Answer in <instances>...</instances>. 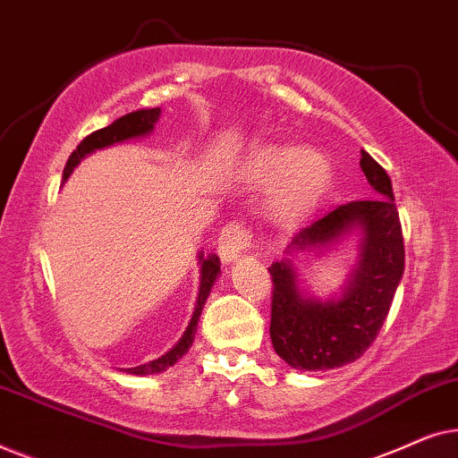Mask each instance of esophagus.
Masks as SVG:
<instances>
[{
	"mask_svg": "<svg viewBox=\"0 0 458 458\" xmlns=\"http://www.w3.org/2000/svg\"><path fill=\"white\" fill-rule=\"evenodd\" d=\"M250 243H252V235L248 233L246 227L242 223H229L218 235V256L225 265H229L246 252Z\"/></svg>",
	"mask_w": 458,
	"mask_h": 458,
	"instance_id": "obj_1",
	"label": "esophagus"
}]
</instances>
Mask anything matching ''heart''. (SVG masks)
<instances>
[{"mask_svg": "<svg viewBox=\"0 0 458 458\" xmlns=\"http://www.w3.org/2000/svg\"><path fill=\"white\" fill-rule=\"evenodd\" d=\"M250 181L273 185L267 208L279 221H298L310 215L331 187V162L315 149L267 146L248 160Z\"/></svg>", "mask_w": 458, "mask_h": 458, "instance_id": "1", "label": "heart"}]
</instances>
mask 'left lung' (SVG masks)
<instances>
[{"mask_svg":"<svg viewBox=\"0 0 458 458\" xmlns=\"http://www.w3.org/2000/svg\"><path fill=\"white\" fill-rule=\"evenodd\" d=\"M360 168L381 198L356 199L300 229L285 259L268 267L273 279L271 342L292 369L327 371L360 359L377 337L404 273L403 227L387 173L360 149ZM356 230L360 260L337 299L309 297L299 287L293 259L324 251Z\"/></svg>","mask_w":458,"mask_h":458,"instance_id":"left-lung-1","label":"left lung"}]
</instances>
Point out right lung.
Segmentation results:
<instances>
[{
    "label": "right lung",
    "instance_id": "right-lung-1",
    "mask_svg": "<svg viewBox=\"0 0 458 458\" xmlns=\"http://www.w3.org/2000/svg\"><path fill=\"white\" fill-rule=\"evenodd\" d=\"M158 118H160V108L135 110L121 118H116L114 123L108 124V127H104V129L96 131V133L87 135L85 140L79 143L77 149L71 154V158H68L64 173H62V179L66 181L68 177H71V173L79 166V162L83 160L85 156L98 152V149L114 146V143H123L129 140H137V137L149 135L154 131L156 123H158ZM198 259H199V290H198V298H196V310H193L191 321H190V325H187V329L183 331V335H181V340L174 344V346L168 350L166 354H162L160 359H154L140 367L121 369V371L131 373V375H156V373L166 371L168 367H173L179 359H183V354H187V350H190V346L193 344V337H196L198 321H199V315H202L206 300H208L212 285H215L218 275H221V260H218L216 254L206 256L204 252H199Z\"/></svg>",
    "mask_w": 458,
    "mask_h": 458
}]
</instances>
